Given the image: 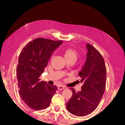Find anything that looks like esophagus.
<instances>
[{"mask_svg": "<svg viewBox=\"0 0 125 125\" xmlns=\"http://www.w3.org/2000/svg\"><path fill=\"white\" fill-rule=\"evenodd\" d=\"M58 89L59 90L66 89V87H65V86H63V85H59V86H58Z\"/></svg>", "mask_w": 125, "mask_h": 125, "instance_id": "obj_1", "label": "esophagus"}]
</instances>
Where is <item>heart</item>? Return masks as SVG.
Listing matches in <instances>:
<instances>
[{"instance_id":"heart-1","label":"heart","mask_w":125,"mask_h":125,"mask_svg":"<svg viewBox=\"0 0 125 125\" xmlns=\"http://www.w3.org/2000/svg\"><path fill=\"white\" fill-rule=\"evenodd\" d=\"M63 54L67 61L74 60L76 61L78 57V53L77 51L73 48H67L63 51Z\"/></svg>"}]
</instances>
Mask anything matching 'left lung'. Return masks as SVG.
<instances>
[{
  "mask_svg": "<svg viewBox=\"0 0 125 125\" xmlns=\"http://www.w3.org/2000/svg\"><path fill=\"white\" fill-rule=\"evenodd\" d=\"M86 58L79 75L83 84L80 92L73 88L72 96L67 103L69 113L77 116L88 115L98 106L104 93L106 79V69L104 60L98 50L87 43Z\"/></svg>",
  "mask_w": 125,
  "mask_h": 125,
  "instance_id": "left-lung-1",
  "label": "left lung"
}]
</instances>
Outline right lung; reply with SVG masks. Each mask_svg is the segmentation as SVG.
<instances>
[{
  "mask_svg": "<svg viewBox=\"0 0 125 125\" xmlns=\"http://www.w3.org/2000/svg\"><path fill=\"white\" fill-rule=\"evenodd\" d=\"M62 41L38 38L23 48L16 68L19 94L26 105L33 110L47 108L57 87L40 81V77L52 53Z\"/></svg>",
  "mask_w": 125,
  "mask_h": 125,
  "instance_id": "add662e5",
  "label": "right lung"
}]
</instances>
